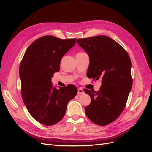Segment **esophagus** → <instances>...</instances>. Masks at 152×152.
Here are the masks:
<instances>
[{
  "mask_svg": "<svg viewBox=\"0 0 152 152\" xmlns=\"http://www.w3.org/2000/svg\"><path fill=\"white\" fill-rule=\"evenodd\" d=\"M84 93V91H83V89H81V88L78 89V92H77V94H79V95H80V94H83Z\"/></svg>",
  "mask_w": 152,
  "mask_h": 152,
  "instance_id": "1",
  "label": "esophagus"
}]
</instances>
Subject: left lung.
<instances>
[{
    "mask_svg": "<svg viewBox=\"0 0 152 152\" xmlns=\"http://www.w3.org/2000/svg\"><path fill=\"white\" fill-rule=\"evenodd\" d=\"M77 43L89 56L87 77L102 79L99 91L84 89L91 98L86 114L99 126L108 125L122 112L132 88L130 57L120 44L105 35L78 39Z\"/></svg>",
    "mask_w": 152,
    "mask_h": 152,
    "instance_id": "8db88e82",
    "label": "left lung"
}]
</instances>
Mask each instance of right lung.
I'll return each instance as SVG.
<instances>
[{
    "label": "right lung",
    "mask_w": 152,
    "mask_h": 152,
    "mask_svg": "<svg viewBox=\"0 0 152 152\" xmlns=\"http://www.w3.org/2000/svg\"><path fill=\"white\" fill-rule=\"evenodd\" d=\"M75 43L76 39L42 37L30 44L21 61L19 73L23 101L32 117L45 126L60 121L69 101L77 93L74 85L57 89L50 80L59 70L62 57Z\"/></svg>",
    "instance_id": "1"
}]
</instances>
